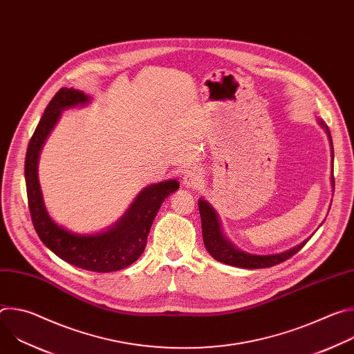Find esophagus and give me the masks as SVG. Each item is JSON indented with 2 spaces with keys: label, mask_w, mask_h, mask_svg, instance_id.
<instances>
[{
  "label": "esophagus",
  "mask_w": 354,
  "mask_h": 354,
  "mask_svg": "<svg viewBox=\"0 0 354 354\" xmlns=\"http://www.w3.org/2000/svg\"><path fill=\"white\" fill-rule=\"evenodd\" d=\"M201 174L196 169H190L186 172V175L183 176V185L187 187H197L201 183Z\"/></svg>",
  "instance_id": "34e87169"
}]
</instances>
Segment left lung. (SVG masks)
I'll list each match as a JSON object with an SVG mask.
<instances>
[{
	"mask_svg": "<svg viewBox=\"0 0 354 354\" xmlns=\"http://www.w3.org/2000/svg\"><path fill=\"white\" fill-rule=\"evenodd\" d=\"M319 123L325 127L329 140H330V147H332V158H333V145H332V137L328 126L319 120ZM332 185L335 186V179L332 175ZM198 212H200V218H201V232H203V242L206 249L209 250V254L218 262H223L230 266L235 268H242V269H265V268H272L279 263H283L284 261L290 259L294 257L297 252L304 246L307 241L299 243L298 246L283 252V254L279 255H252L248 254V252L236 249L225 236L223 235L221 227L218 217L213 207L207 203L206 200L200 198L198 200Z\"/></svg>",
	"mask_w": 354,
	"mask_h": 354,
	"instance_id": "obj_1",
	"label": "left lung"
}]
</instances>
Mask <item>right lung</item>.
<instances>
[{"mask_svg":"<svg viewBox=\"0 0 354 354\" xmlns=\"http://www.w3.org/2000/svg\"><path fill=\"white\" fill-rule=\"evenodd\" d=\"M89 97L77 89L62 88L50 100L30 141L25 157L28 206L40 241L60 259L77 268L108 273L122 270L136 262L145 249L147 236L164 200L179 189L176 180L160 182L145 187L124 217L106 232L77 235L57 225L47 214L37 180L40 148L55 127L63 109L86 104Z\"/></svg>","mask_w":354,"mask_h":354,"instance_id":"1","label":"right lung"}]
</instances>
